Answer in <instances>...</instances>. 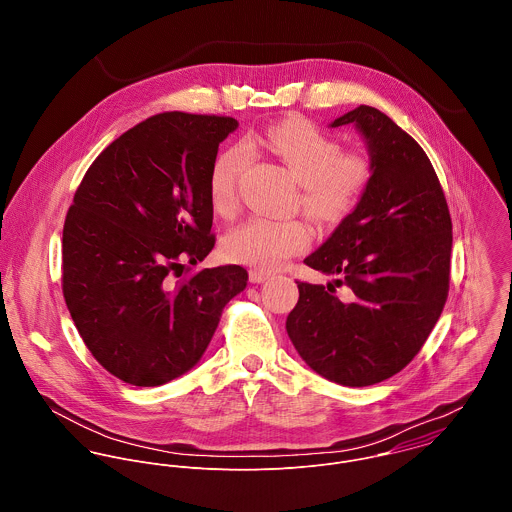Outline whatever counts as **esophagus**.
<instances>
[{
    "instance_id": "34e87169",
    "label": "esophagus",
    "mask_w": 512,
    "mask_h": 512,
    "mask_svg": "<svg viewBox=\"0 0 512 512\" xmlns=\"http://www.w3.org/2000/svg\"><path fill=\"white\" fill-rule=\"evenodd\" d=\"M270 272H266V270H260V268H252L250 272H248V278H250V282L252 284H262V282H266V280H270Z\"/></svg>"
}]
</instances>
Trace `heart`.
<instances>
[{"instance_id": "obj_1", "label": "heart", "mask_w": 512, "mask_h": 512, "mask_svg": "<svg viewBox=\"0 0 512 512\" xmlns=\"http://www.w3.org/2000/svg\"><path fill=\"white\" fill-rule=\"evenodd\" d=\"M248 146L274 153L299 181L297 207L317 224L347 219L372 179V163L363 151H341V144L305 118H286L264 130ZM248 163L242 146L222 149L209 173V201L220 217H232L240 207L238 183ZM313 232L303 220L264 217L242 222L222 240L228 260L262 270L280 268L288 258L311 246Z\"/></svg>"}]
</instances>
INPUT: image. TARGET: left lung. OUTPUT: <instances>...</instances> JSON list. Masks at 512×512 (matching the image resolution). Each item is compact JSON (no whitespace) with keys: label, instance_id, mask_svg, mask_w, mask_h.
<instances>
[{"label":"left lung","instance_id":"obj_1","mask_svg":"<svg viewBox=\"0 0 512 512\" xmlns=\"http://www.w3.org/2000/svg\"><path fill=\"white\" fill-rule=\"evenodd\" d=\"M365 136L372 179L357 209L303 262L337 274L355 293L297 282L286 329L299 357L343 386H370L424 347L449 292L451 217L438 175L420 144L380 110L361 104L331 126Z\"/></svg>","mask_w":512,"mask_h":512}]
</instances>
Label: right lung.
I'll return each mask as SVG.
<instances>
[{
	"label": "right lung",
	"mask_w": 512,
	"mask_h": 512,
	"mask_svg": "<svg viewBox=\"0 0 512 512\" xmlns=\"http://www.w3.org/2000/svg\"><path fill=\"white\" fill-rule=\"evenodd\" d=\"M230 116L163 112L124 132L84 173L63 228V295L92 357L134 386L199 363L242 266L183 276L207 258L209 173Z\"/></svg>",
	"instance_id": "add662e5"
}]
</instances>
